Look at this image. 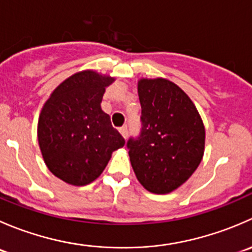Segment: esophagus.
I'll return each mask as SVG.
<instances>
[{
    "label": "esophagus",
    "instance_id": "1",
    "mask_svg": "<svg viewBox=\"0 0 252 252\" xmlns=\"http://www.w3.org/2000/svg\"><path fill=\"white\" fill-rule=\"evenodd\" d=\"M119 133H121L122 136H123V138L126 139V135H128V126H121V128H119Z\"/></svg>",
    "mask_w": 252,
    "mask_h": 252
}]
</instances>
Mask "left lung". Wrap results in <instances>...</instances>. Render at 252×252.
<instances>
[{
	"label": "left lung",
	"mask_w": 252,
	"mask_h": 252,
	"mask_svg": "<svg viewBox=\"0 0 252 252\" xmlns=\"http://www.w3.org/2000/svg\"><path fill=\"white\" fill-rule=\"evenodd\" d=\"M141 130L129 138L131 167L142 187L168 194L184 184L204 156L205 126L189 96L166 79L138 84Z\"/></svg>",
	"instance_id": "8db88e82"
}]
</instances>
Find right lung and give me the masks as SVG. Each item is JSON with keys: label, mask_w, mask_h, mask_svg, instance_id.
<instances>
[{"label": "right lung", "mask_w": 252, "mask_h": 252, "mask_svg": "<svg viewBox=\"0 0 252 252\" xmlns=\"http://www.w3.org/2000/svg\"><path fill=\"white\" fill-rule=\"evenodd\" d=\"M113 78L93 70L77 73L56 88L40 113L37 139L51 172L68 184L86 185L107 166L112 152L126 144L101 110Z\"/></svg>", "instance_id": "obj_1"}]
</instances>
